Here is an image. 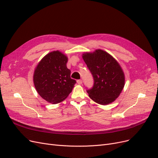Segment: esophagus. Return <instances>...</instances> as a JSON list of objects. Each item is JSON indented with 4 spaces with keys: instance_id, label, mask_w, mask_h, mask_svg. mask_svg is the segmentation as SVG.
Masks as SVG:
<instances>
[{
    "instance_id": "1",
    "label": "esophagus",
    "mask_w": 158,
    "mask_h": 158,
    "mask_svg": "<svg viewBox=\"0 0 158 158\" xmlns=\"http://www.w3.org/2000/svg\"><path fill=\"white\" fill-rule=\"evenodd\" d=\"M77 83L79 84V85H81L82 84V80H77Z\"/></svg>"
}]
</instances>
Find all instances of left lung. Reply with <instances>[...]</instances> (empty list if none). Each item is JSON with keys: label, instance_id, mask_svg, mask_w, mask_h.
<instances>
[{"label": "left lung", "instance_id": "left-lung-1", "mask_svg": "<svg viewBox=\"0 0 158 158\" xmlns=\"http://www.w3.org/2000/svg\"><path fill=\"white\" fill-rule=\"evenodd\" d=\"M82 56L94 79L93 88L87 90L89 97L103 106L115 101L125 84V73L120 64L102 49L84 52Z\"/></svg>", "mask_w": 158, "mask_h": 158}]
</instances>
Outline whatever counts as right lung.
Listing matches in <instances>:
<instances>
[{
	"label": "right lung",
	"mask_w": 158,
	"mask_h": 158,
	"mask_svg": "<svg viewBox=\"0 0 158 158\" xmlns=\"http://www.w3.org/2000/svg\"><path fill=\"white\" fill-rule=\"evenodd\" d=\"M67 62V56L60 51H53L43 57L35 68L33 84L37 92L48 103L64 101L76 83L70 78Z\"/></svg>",
	"instance_id": "obj_1"
}]
</instances>
